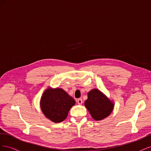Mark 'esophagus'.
<instances>
[{
	"label": "esophagus",
	"mask_w": 151,
	"mask_h": 151,
	"mask_svg": "<svg viewBox=\"0 0 151 151\" xmlns=\"http://www.w3.org/2000/svg\"><path fill=\"white\" fill-rule=\"evenodd\" d=\"M77 103H78L79 104H83V99H82L81 98L77 99Z\"/></svg>",
	"instance_id": "esophagus-1"
}]
</instances>
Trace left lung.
<instances>
[{
	"label": "left lung",
	"instance_id": "obj_1",
	"mask_svg": "<svg viewBox=\"0 0 151 151\" xmlns=\"http://www.w3.org/2000/svg\"><path fill=\"white\" fill-rule=\"evenodd\" d=\"M84 105L91 116L96 121L108 117L113 110L114 102L98 89H91L88 93Z\"/></svg>",
	"mask_w": 151,
	"mask_h": 151
}]
</instances>
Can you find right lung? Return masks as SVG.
I'll use <instances>...</instances> for the list:
<instances>
[{
  "instance_id": "right-lung-1",
  "label": "right lung",
  "mask_w": 151,
  "mask_h": 151,
  "mask_svg": "<svg viewBox=\"0 0 151 151\" xmlns=\"http://www.w3.org/2000/svg\"><path fill=\"white\" fill-rule=\"evenodd\" d=\"M75 100L62 88H48L40 99V108L43 115L54 123H60L67 118Z\"/></svg>"
}]
</instances>
